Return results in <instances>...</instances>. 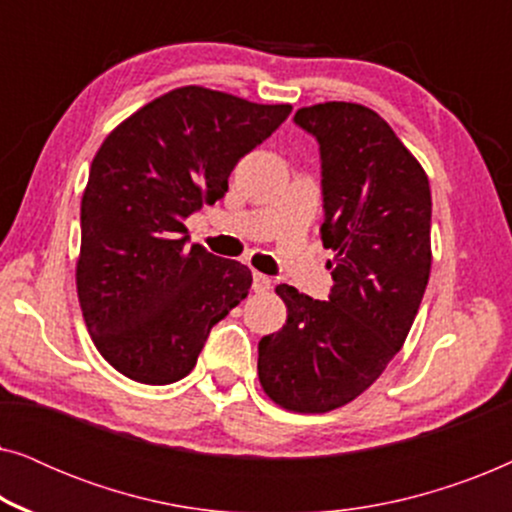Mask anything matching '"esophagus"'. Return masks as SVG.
<instances>
[{
	"label": "esophagus",
	"mask_w": 512,
	"mask_h": 512,
	"mask_svg": "<svg viewBox=\"0 0 512 512\" xmlns=\"http://www.w3.org/2000/svg\"><path fill=\"white\" fill-rule=\"evenodd\" d=\"M251 286H254L256 293H265V291H270L272 279L261 275V272H254V284H251Z\"/></svg>",
	"instance_id": "34e87169"
}]
</instances>
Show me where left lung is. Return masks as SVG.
<instances>
[{"label":"left lung","mask_w":512,"mask_h":512,"mask_svg":"<svg viewBox=\"0 0 512 512\" xmlns=\"http://www.w3.org/2000/svg\"><path fill=\"white\" fill-rule=\"evenodd\" d=\"M293 121L319 142L333 289L314 300L277 286L286 324L258 342V380L282 408L317 415L361 396L408 338L431 272V188L363 104H314Z\"/></svg>","instance_id":"8db88e82"}]
</instances>
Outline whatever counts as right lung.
Instances as JSON below:
<instances>
[{"mask_svg":"<svg viewBox=\"0 0 512 512\" xmlns=\"http://www.w3.org/2000/svg\"><path fill=\"white\" fill-rule=\"evenodd\" d=\"M291 104L184 86L109 132L81 200L76 291L97 352L142 384L191 373L214 324L251 289L247 265L188 247L184 219L228 191L237 160Z\"/></svg>","mask_w":512,"mask_h":512,"instance_id":"obj_1","label":"right lung"}]
</instances>
